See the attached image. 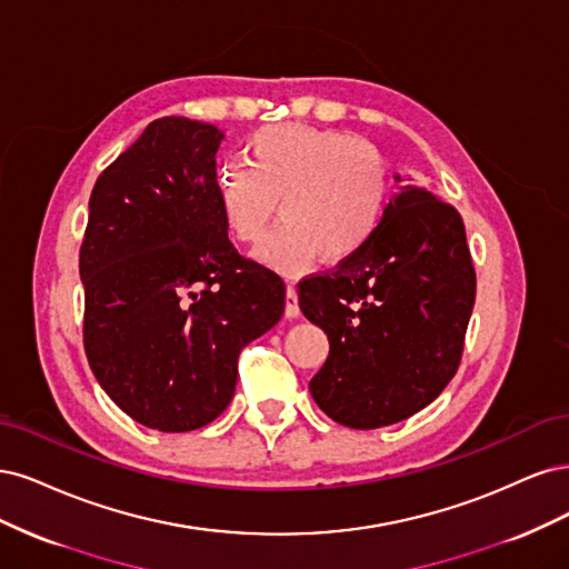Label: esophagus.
<instances>
[{
  "label": "esophagus",
  "mask_w": 569,
  "mask_h": 569,
  "mask_svg": "<svg viewBox=\"0 0 569 569\" xmlns=\"http://www.w3.org/2000/svg\"><path fill=\"white\" fill-rule=\"evenodd\" d=\"M286 317H288V319L300 317L298 290H296V286H292V283H288V288H286Z\"/></svg>",
  "instance_id": "esophagus-1"
}]
</instances>
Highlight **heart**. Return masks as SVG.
<instances>
[{
  "mask_svg": "<svg viewBox=\"0 0 569 569\" xmlns=\"http://www.w3.org/2000/svg\"><path fill=\"white\" fill-rule=\"evenodd\" d=\"M248 162L217 170L214 196L236 243H258L273 212L283 217L254 252L262 264L300 273L315 254L338 264L371 241L390 193V170L373 143L300 122L252 132Z\"/></svg>",
  "mask_w": 569,
  "mask_h": 569,
  "instance_id": "heart-1",
  "label": "heart"
}]
</instances>
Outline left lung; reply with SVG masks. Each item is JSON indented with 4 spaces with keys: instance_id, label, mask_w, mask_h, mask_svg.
I'll return each mask as SVG.
<instances>
[{
    "instance_id": "1",
    "label": "left lung",
    "mask_w": 569,
    "mask_h": 569,
    "mask_svg": "<svg viewBox=\"0 0 569 569\" xmlns=\"http://www.w3.org/2000/svg\"><path fill=\"white\" fill-rule=\"evenodd\" d=\"M298 298L331 345L309 380L319 409L355 430L399 423L435 401L461 363L475 305L463 219L435 189L401 187L371 241L305 279Z\"/></svg>"
}]
</instances>
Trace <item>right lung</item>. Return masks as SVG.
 I'll use <instances>...</instances> for the list:
<instances>
[{"instance_id":"obj_1","label":"right lung","mask_w":569,"mask_h":569,"mask_svg":"<svg viewBox=\"0 0 569 569\" xmlns=\"http://www.w3.org/2000/svg\"><path fill=\"white\" fill-rule=\"evenodd\" d=\"M222 139L208 122L153 120L89 198L84 352L103 392L160 432L212 423L233 397L238 355L286 307L283 281L227 238Z\"/></svg>"}]
</instances>
